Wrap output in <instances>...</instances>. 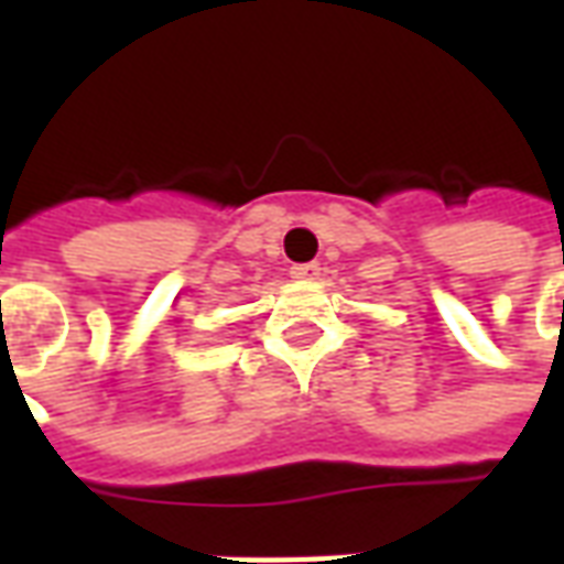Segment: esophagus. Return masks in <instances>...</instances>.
I'll list each match as a JSON object with an SVG mask.
<instances>
[{
  "mask_svg": "<svg viewBox=\"0 0 564 564\" xmlns=\"http://www.w3.org/2000/svg\"><path fill=\"white\" fill-rule=\"evenodd\" d=\"M290 274H293L295 281H314L319 274V265L317 262H305V265H293L290 269Z\"/></svg>",
  "mask_w": 564,
  "mask_h": 564,
  "instance_id": "1",
  "label": "esophagus"
}]
</instances>
